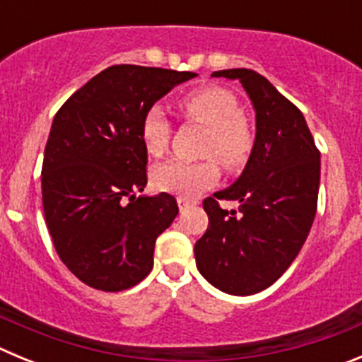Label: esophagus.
<instances>
[{"label":"esophagus","mask_w":362,"mask_h":362,"mask_svg":"<svg viewBox=\"0 0 362 362\" xmlns=\"http://www.w3.org/2000/svg\"><path fill=\"white\" fill-rule=\"evenodd\" d=\"M177 204H179V210L183 212V210H187L188 206H194V204H196V201L187 199V197H177Z\"/></svg>","instance_id":"esophagus-1"}]
</instances>
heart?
Here are the masks:
<instances>
[{
  "label": "heart",
  "mask_w": 362,
  "mask_h": 362,
  "mask_svg": "<svg viewBox=\"0 0 362 362\" xmlns=\"http://www.w3.org/2000/svg\"><path fill=\"white\" fill-rule=\"evenodd\" d=\"M179 112L187 121L206 127L203 156H214L226 170H241L255 145L250 121L241 114L238 98L226 88L203 86L192 90L179 101ZM139 136L146 152L159 158L168 150L172 139V123L159 105L146 108L139 123ZM214 158L201 161L163 163L152 172L156 188L179 197H194L219 181V163Z\"/></svg>",
  "instance_id": "b5f03b06"
}]
</instances>
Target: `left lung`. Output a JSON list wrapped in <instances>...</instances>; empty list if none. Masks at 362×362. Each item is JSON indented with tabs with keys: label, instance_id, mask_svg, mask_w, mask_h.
<instances>
[{
	"label": "left lung",
	"instance_id": "8db88e82",
	"mask_svg": "<svg viewBox=\"0 0 362 362\" xmlns=\"http://www.w3.org/2000/svg\"><path fill=\"white\" fill-rule=\"evenodd\" d=\"M239 79L255 108V145L241 177L203 201L209 228L194 246L197 270L216 288L252 296L288 270L305 245L317 210L321 152L303 112L261 74L217 70ZM238 200L223 211L218 199Z\"/></svg>",
	"mask_w": 362,
	"mask_h": 362
}]
</instances>
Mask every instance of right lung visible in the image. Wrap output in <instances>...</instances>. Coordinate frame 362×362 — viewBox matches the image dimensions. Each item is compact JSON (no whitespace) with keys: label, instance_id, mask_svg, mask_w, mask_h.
<instances>
[{"label":"right lung","instance_id":"obj_1","mask_svg":"<svg viewBox=\"0 0 362 362\" xmlns=\"http://www.w3.org/2000/svg\"><path fill=\"white\" fill-rule=\"evenodd\" d=\"M194 72L114 65L74 92L52 121L41 168L43 212L56 252L74 276L121 292L153 267L156 239L179 209L146 187L143 112Z\"/></svg>","mask_w":362,"mask_h":362}]
</instances>
